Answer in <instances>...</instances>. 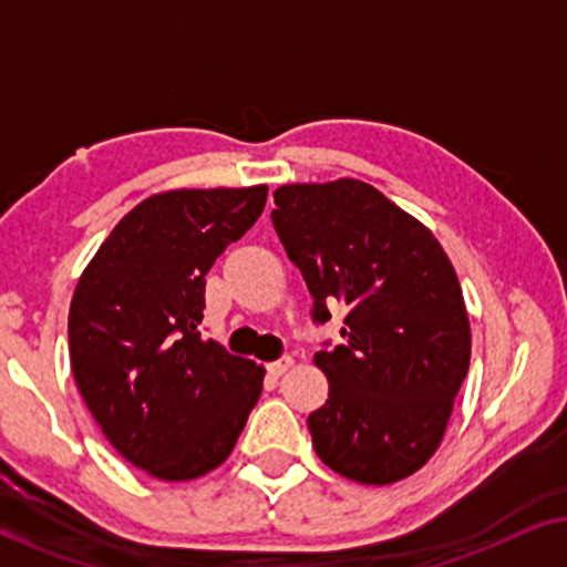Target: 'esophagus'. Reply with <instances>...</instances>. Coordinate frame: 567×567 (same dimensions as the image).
Returning a JSON list of instances; mask_svg holds the SVG:
<instances>
[{
	"label": "esophagus",
	"instance_id": "34e87169",
	"mask_svg": "<svg viewBox=\"0 0 567 567\" xmlns=\"http://www.w3.org/2000/svg\"><path fill=\"white\" fill-rule=\"evenodd\" d=\"M293 367V359H291V355H281V359H278V361H270L268 363V367H266V371H268V374L270 377H284L286 374V371H289Z\"/></svg>",
	"mask_w": 567,
	"mask_h": 567
}]
</instances>
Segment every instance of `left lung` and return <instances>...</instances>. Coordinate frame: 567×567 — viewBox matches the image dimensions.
I'll return each instance as SVG.
<instances>
[{
    "instance_id": "1",
    "label": "left lung",
    "mask_w": 567,
    "mask_h": 567,
    "mask_svg": "<svg viewBox=\"0 0 567 567\" xmlns=\"http://www.w3.org/2000/svg\"><path fill=\"white\" fill-rule=\"evenodd\" d=\"M270 214L312 293V320L346 309L338 346L315 363L328 400L307 417L338 475L390 485L421 470L444 436L470 369V320L439 239L369 183L281 185Z\"/></svg>"
}]
</instances>
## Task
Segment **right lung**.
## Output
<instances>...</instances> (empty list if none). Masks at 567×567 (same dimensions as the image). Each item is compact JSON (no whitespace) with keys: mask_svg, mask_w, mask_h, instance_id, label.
Segmentation results:
<instances>
[{"mask_svg":"<svg viewBox=\"0 0 567 567\" xmlns=\"http://www.w3.org/2000/svg\"><path fill=\"white\" fill-rule=\"evenodd\" d=\"M268 188L169 190L115 224L69 309L74 382L123 460L193 480L235 449L266 369L204 340L206 274L258 221Z\"/></svg>","mask_w":567,"mask_h":567,"instance_id":"add662e5","label":"right lung"}]
</instances>
